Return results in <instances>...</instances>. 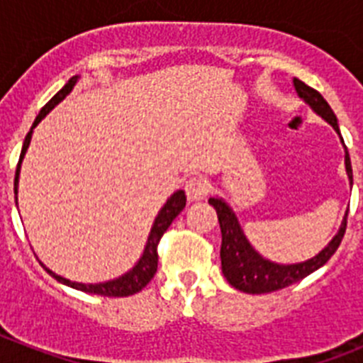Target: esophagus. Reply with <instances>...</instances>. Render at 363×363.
I'll list each match as a JSON object with an SVG mask.
<instances>
[{"label": "esophagus", "instance_id": "esophagus-1", "mask_svg": "<svg viewBox=\"0 0 363 363\" xmlns=\"http://www.w3.org/2000/svg\"><path fill=\"white\" fill-rule=\"evenodd\" d=\"M209 192V182L205 178H191L185 184V194L189 201H201Z\"/></svg>", "mask_w": 363, "mask_h": 363}]
</instances>
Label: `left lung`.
Instances as JSON below:
<instances>
[{
  "label": "left lung",
  "instance_id": "8db88e82",
  "mask_svg": "<svg viewBox=\"0 0 363 363\" xmlns=\"http://www.w3.org/2000/svg\"><path fill=\"white\" fill-rule=\"evenodd\" d=\"M294 89H296L298 96H300L306 104L311 105L316 114L323 118L327 123L333 125V129L340 134L338 121H336L335 112L329 107L323 96L318 91L311 89L303 82L298 78L293 79ZM342 138V136H340ZM344 143V140H342ZM345 171H347L349 182L352 185V169L351 160H349L347 147H345ZM209 203L216 209L218 221H220L221 229V271L223 277L227 278L234 289L243 291L249 294H264V293H274L284 287L296 284V281L303 280L309 277L311 272L320 269L329 262L336 249L342 243V238L345 234V227H347V213H345L344 221L340 225L338 234L329 242V245L323 249L322 252L314 256V258L301 262V264H291V265H280L274 262H269L264 256H259L258 252L252 249V245L247 242L245 234H243L242 227L238 223V218L234 216V211L221 198H209Z\"/></svg>",
  "mask_w": 363,
  "mask_h": 363
}]
</instances>
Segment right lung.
I'll use <instances>...</instances> for the list:
<instances>
[{
  "mask_svg": "<svg viewBox=\"0 0 363 363\" xmlns=\"http://www.w3.org/2000/svg\"><path fill=\"white\" fill-rule=\"evenodd\" d=\"M76 82H78V76L70 78L69 82L65 83V86H63L62 91L57 92V94L50 99L49 104L41 108L40 114H38L36 120H34V123H32L30 130H28V134L25 136L23 149H21L18 167H16L14 194H18L19 169H21V162H23V156L28 149V143H30L32 130H34V127H36V125L40 123V121L43 120V118L47 116V114H49V112L52 111V108L56 107V105L60 104V101H62V99L65 98L70 91H72V86L76 85ZM185 201H187V198H185L184 191H176L174 194H172V196L167 200V203L163 205L162 211H160L158 216H156V220H154L152 229H150V234H149V240H147L145 251H143V256L140 258V262H138V264L134 265L129 272H125L123 277L116 278V280L104 281V284H78V281H70V280H67V278H62L60 274H56V272L50 271V269H47V267L45 269H47V272H49L50 277L56 278L60 284H65V285H69V287H72V289L83 291V293L99 294V296H114V298L130 296V294L140 293V291H142L150 280H152L154 274H156V269H158V243H160V240H162L163 233H165V230L169 229V225L172 223V220H174V218L178 216L182 211H184Z\"/></svg>",
  "mask_w": 363,
  "mask_h": 363,
  "instance_id": "1",
  "label": "right lung"
}]
</instances>
